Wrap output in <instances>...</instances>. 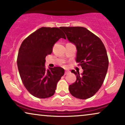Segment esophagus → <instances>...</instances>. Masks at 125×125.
Instances as JSON below:
<instances>
[{
	"mask_svg": "<svg viewBox=\"0 0 125 125\" xmlns=\"http://www.w3.org/2000/svg\"><path fill=\"white\" fill-rule=\"evenodd\" d=\"M69 73H70V71H65V74H69Z\"/></svg>",
	"mask_w": 125,
	"mask_h": 125,
	"instance_id": "esophagus-1",
	"label": "esophagus"
}]
</instances>
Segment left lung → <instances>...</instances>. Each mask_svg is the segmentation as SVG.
<instances>
[{
  "mask_svg": "<svg viewBox=\"0 0 125 125\" xmlns=\"http://www.w3.org/2000/svg\"><path fill=\"white\" fill-rule=\"evenodd\" d=\"M68 41L77 50L76 62L83 72H71L76 75V80L69 85L71 95L80 99L94 96L101 87L107 72V54L101 40L83 27H61Z\"/></svg>",
  "mask_w": 125,
  "mask_h": 125,
  "instance_id": "8db88e82",
  "label": "left lung"
}]
</instances>
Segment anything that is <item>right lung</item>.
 Here are the masks:
<instances>
[{"instance_id":"obj_1","label":"right lung","mask_w":125,"mask_h":125,"mask_svg":"<svg viewBox=\"0 0 125 125\" xmlns=\"http://www.w3.org/2000/svg\"><path fill=\"white\" fill-rule=\"evenodd\" d=\"M65 35L58 27H42L22 42L19 49L17 65L24 86L34 96L47 98L53 96L57 84L64 75L59 66H45V57L51 54L55 43Z\"/></svg>"}]
</instances>
